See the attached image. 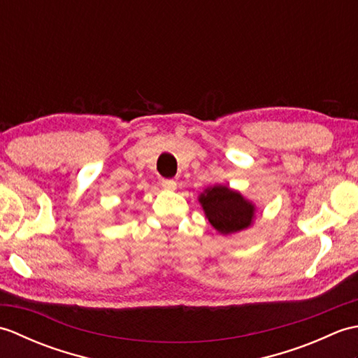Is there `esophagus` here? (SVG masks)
Returning <instances> with one entry per match:
<instances>
[{
    "mask_svg": "<svg viewBox=\"0 0 358 358\" xmlns=\"http://www.w3.org/2000/svg\"><path fill=\"white\" fill-rule=\"evenodd\" d=\"M162 186H163L164 189H169V191H172V189L177 187V183H175V181L171 180V178H163V180H162Z\"/></svg>",
    "mask_w": 358,
    "mask_h": 358,
    "instance_id": "esophagus-1",
    "label": "esophagus"
}]
</instances>
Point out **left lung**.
Instances as JSON below:
<instances>
[{"label": "left lung", "instance_id": "left-lung-1", "mask_svg": "<svg viewBox=\"0 0 358 358\" xmlns=\"http://www.w3.org/2000/svg\"><path fill=\"white\" fill-rule=\"evenodd\" d=\"M199 201L204 215L218 234L243 232L254 224L255 204L229 186H209L199 195Z\"/></svg>", "mask_w": 358, "mask_h": 358}]
</instances>
